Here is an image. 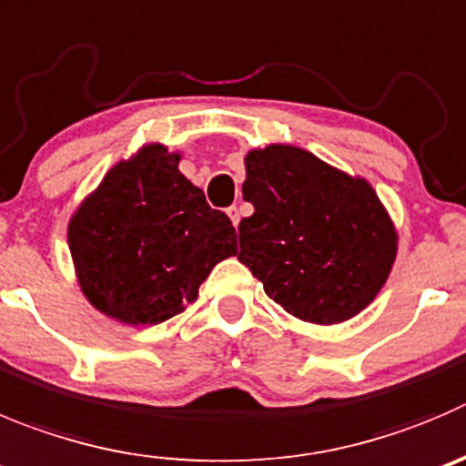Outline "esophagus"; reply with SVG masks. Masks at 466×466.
<instances>
[{
  "label": "esophagus",
  "instance_id": "obj_1",
  "mask_svg": "<svg viewBox=\"0 0 466 466\" xmlns=\"http://www.w3.org/2000/svg\"><path fill=\"white\" fill-rule=\"evenodd\" d=\"M228 217H230V221H233V226L240 224V210H238L236 206L228 208Z\"/></svg>",
  "mask_w": 466,
  "mask_h": 466
}]
</instances>
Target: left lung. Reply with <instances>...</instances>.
<instances>
[{
	"mask_svg": "<svg viewBox=\"0 0 466 466\" xmlns=\"http://www.w3.org/2000/svg\"><path fill=\"white\" fill-rule=\"evenodd\" d=\"M245 167L254 215L238 226V260L269 299L313 325L369 307L398 254L396 226L369 180L288 144L249 150Z\"/></svg>",
	"mask_w": 466,
	"mask_h": 466,
	"instance_id": "obj_1",
	"label": "left lung"
}]
</instances>
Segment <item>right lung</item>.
<instances>
[{"label": "right lung", "mask_w": 466, "mask_h": 466, "mask_svg": "<svg viewBox=\"0 0 466 466\" xmlns=\"http://www.w3.org/2000/svg\"><path fill=\"white\" fill-rule=\"evenodd\" d=\"M180 153L146 144L114 164L68 221L84 297L126 325H159L198 297L219 260L238 254L228 217L178 169Z\"/></svg>", "instance_id": "right-lung-1"}]
</instances>
